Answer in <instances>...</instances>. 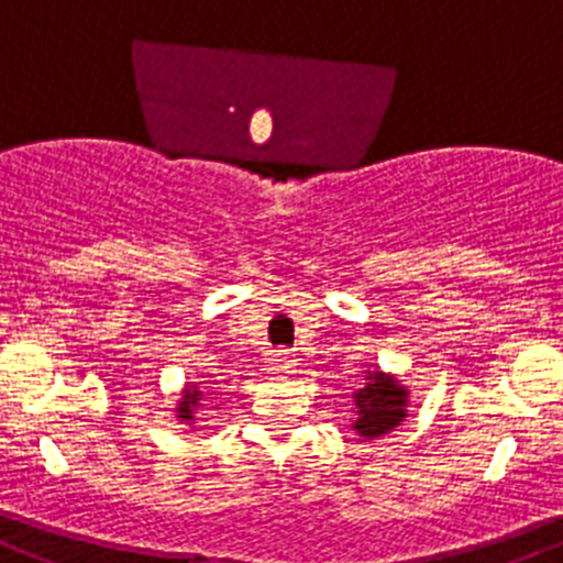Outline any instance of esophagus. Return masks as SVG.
Masks as SVG:
<instances>
[{
  "label": "esophagus",
  "mask_w": 563,
  "mask_h": 563,
  "mask_svg": "<svg viewBox=\"0 0 563 563\" xmlns=\"http://www.w3.org/2000/svg\"><path fill=\"white\" fill-rule=\"evenodd\" d=\"M272 368H275L277 374H294V368H297V357L283 349V352H277L275 357H272Z\"/></svg>",
  "instance_id": "1"
}]
</instances>
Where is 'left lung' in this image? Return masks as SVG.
Here are the masks:
<instances>
[{
  "label": "left lung",
  "instance_id": "1",
  "mask_svg": "<svg viewBox=\"0 0 563 563\" xmlns=\"http://www.w3.org/2000/svg\"><path fill=\"white\" fill-rule=\"evenodd\" d=\"M352 432L363 443L396 432L404 420L409 418V387L390 371H363V382L352 393Z\"/></svg>",
  "mask_w": 563,
  "mask_h": 563
}]
</instances>
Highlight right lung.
<instances>
[{"mask_svg": "<svg viewBox=\"0 0 563 563\" xmlns=\"http://www.w3.org/2000/svg\"><path fill=\"white\" fill-rule=\"evenodd\" d=\"M200 401H203L200 382H187V385L181 387V398H178V404L173 407L176 420H181V423H195L200 412Z\"/></svg>", "mask_w": 563, "mask_h": 563, "instance_id": "obj_1", "label": "right lung"}]
</instances>
